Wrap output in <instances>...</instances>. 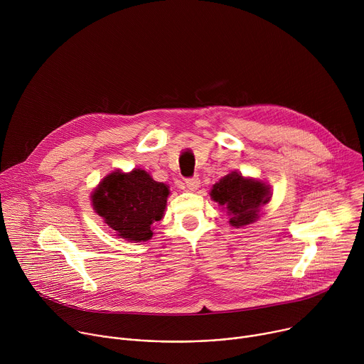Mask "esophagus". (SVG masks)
I'll use <instances>...</instances> for the list:
<instances>
[{
  "instance_id": "1",
  "label": "esophagus",
  "mask_w": 364,
  "mask_h": 364,
  "mask_svg": "<svg viewBox=\"0 0 364 364\" xmlns=\"http://www.w3.org/2000/svg\"><path fill=\"white\" fill-rule=\"evenodd\" d=\"M186 186L190 191H196L200 187V178L198 177H191L186 180Z\"/></svg>"
}]
</instances>
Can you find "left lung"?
I'll return each instance as SVG.
<instances>
[{
	"label": "left lung",
	"instance_id": "1",
	"mask_svg": "<svg viewBox=\"0 0 364 364\" xmlns=\"http://www.w3.org/2000/svg\"><path fill=\"white\" fill-rule=\"evenodd\" d=\"M210 196L228 212L230 225L235 228H242L257 220L261 205L271 200L269 186L255 178H245L236 171L220 178L213 186Z\"/></svg>",
	"mask_w": 364,
	"mask_h": 364
}]
</instances>
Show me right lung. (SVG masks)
I'll list each match as a JSON object with an SVG mask.
<instances>
[{
    "label": "right lung",
    "instance_id": "right-lung-1",
    "mask_svg": "<svg viewBox=\"0 0 364 364\" xmlns=\"http://www.w3.org/2000/svg\"><path fill=\"white\" fill-rule=\"evenodd\" d=\"M168 194V186L152 180L145 170H117L95 188L92 205L117 236L146 242L152 237V223L164 216Z\"/></svg>",
    "mask_w": 364,
    "mask_h": 364
}]
</instances>
